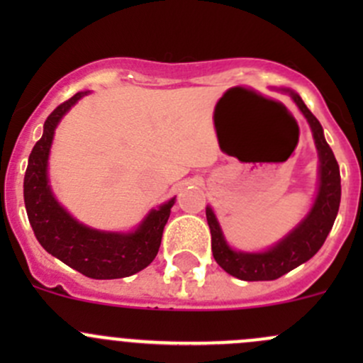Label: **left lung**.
Segmentation results:
<instances>
[{"label": "left lung", "instance_id": "obj_1", "mask_svg": "<svg viewBox=\"0 0 363 363\" xmlns=\"http://www.w3.org/2000/svg\"><path fill=\"white\" fill-rule=\"evenodd\" d=\"M279 91L290 94L291 100L302 112L313 131L314 145L318 151V189L314 202L306 218L286 233L274 246L263 251L233 250L223 233L221 225L211 205L205 207L208 228H211L212 255L218 265L230 276L242 281H274L290 270L313 258L334 226L340 203V174L339 164L327 144L320 121L306 107L302 98L295 91L281 87Z\"/></svg>", "mask_w": 363, "mask_h": 363}]
</instances>
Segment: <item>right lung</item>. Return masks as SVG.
Segmentation results:
<instances>
[{
	"mask_svg": "<svg viewBox=\"0 0 363 363\" xmlns=\"http://www.w3.org/2000/svg\"><path fill=\"white\" fill-rule=\"evenodd\" d=\"M91 91H80L54 108L43 135L33 147L24 175V203L36 239L56 256L91 279H119L144 270L156 258L163 228L175 196L151 208L131 232H105L77 221L54 196L49 181V156L57 124L69 108Z\"/></svg>",
	"mask_w": 363,
	"mask_h": 363,
	"instance_id": "right-lung-1",
	"label": "right lung"
}]
</instances>
